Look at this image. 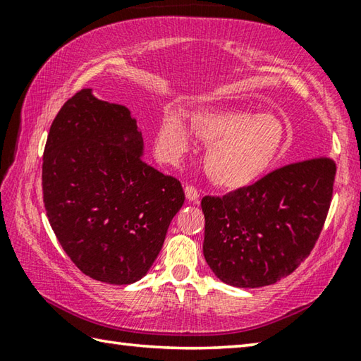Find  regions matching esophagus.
Returning a JSON list of instances; mask_svg holds the SVG:
<instances>
[{
  "label": "esophagus",
  "mask_w": 361,
  "mask_h": 361,
  "mask_svg": "<svg viewBox=\"0 0 361 361\" xmlns=\"http://www.w3.org/2000/svg\"><path fill=\"white\" fill-rule=\"evenodd\" d=\"M185 194H186L188 200H191V202H194V204L199 202V191L195 186H191V185L185 186Z\"/></svg>",
  "instance_id": "obj_1"
}]
</instances>
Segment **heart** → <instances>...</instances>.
Here are the masks:
<instances>
[{
    "label": "heart",
    "instance_id": "1",
    "mask_svg": "<svg viewBox=\"0 0 361 361\" xmlns=\"http://www.w3.org/2000/svg\"><path fill=\"white\" fill-rule=\"evenodd\" d=\"M189 124L195 137L210 143L204 157L205 173L224 189L247 188L258 181L271 169L286 138L282 121L276 116L245 109H197ZM154 146L169 162L178 161L188 151V127L175 109L162 114Z\"/></svg>",
    "mask_w": 361,
    "mask_h": 361
}]
</instances>
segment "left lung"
<instances>
[{"label":"left lung","instance_id":"1","mask_svg":"<svg viewBox=\"0 0 361 361\" xmlns=\"http://www.w3.org/2000/svg\"><path fill=\"white\" fill-rule=\"evenodd\" d=\"M336 162H293L223 197L205 195L204 256L221 282L259 288L290 276L319 240Z\"/></svg>","mask_w":361,"mask_h":361}]
</instances>
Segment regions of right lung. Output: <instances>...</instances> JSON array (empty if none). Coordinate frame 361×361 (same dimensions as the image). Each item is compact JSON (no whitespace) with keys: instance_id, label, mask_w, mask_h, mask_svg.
<instances>
[{"instance_id":"obj_1","label":"right lung","mask_w":361,"mask_h":361,"mask_svg":"<svg viewBox=\"0 0 361 361\" xmlns=\"http://www.w3.org/2000/svg\"><path fill=\"white\" fill-rule=\"evenodd\" d=\"M130 111L81 89L65 102L42 156V199L60 245L85 276L142 279L166 240L185 191L143 161Z\"/></svg>"}]
</instances>
